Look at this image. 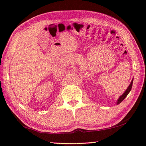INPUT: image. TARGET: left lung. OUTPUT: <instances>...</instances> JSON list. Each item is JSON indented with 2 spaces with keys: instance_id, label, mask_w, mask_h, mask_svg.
I'll return each mask as SVG.
<instances>
[{
  "instance_id": "8db88e82",
  "label": "left lung",
  "mask_w": 146,
  "mask_h": 146,
  "mask_svg": "<svg viewBox=\"0 0 146 146\" xmlns=\"http://www.w3.org/2000/svg\"><path fill=\"white\" fill-rule=\"evenodd\" d=\"M133 80H132L131 82V84H129V86H128V88H127V90H125V91L124 93H123L122 95L120 96V97H119V98H118V100H117V104H119L120 103H121L123 101V100L124 99V98L127 97V95L129 94V93L130 92V91L131 90V88H132V86H133Z\"/></svg>"
}]
</instances>
